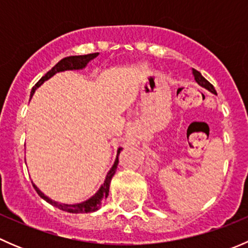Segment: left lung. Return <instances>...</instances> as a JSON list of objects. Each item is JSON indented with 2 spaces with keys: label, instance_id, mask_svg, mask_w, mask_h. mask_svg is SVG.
<instances>
[{
  "label": "left lung",
  "instance_id": "obj_1",
  "mask_svg": "<svg viewBox=\"0 0 248 248\" xmlns=\"http://www.w3.org/2000/svg\"><path fill=\"white\" fill-rule=\"evenodd\" d=\"M192 73H193V76H194V79H196V81L198 82V84L201 85L202 87H204V89L209 90V91H210V92H212V93L217 94V93H216V90H215V87L212 86V85L210 84V82L207 81V80L205 79V78L202 77V74L199 73L198 71H196V69H192Z\"/></svg>",
  "mask_w": 248,
  "mask_h": 248
}]
</instances>
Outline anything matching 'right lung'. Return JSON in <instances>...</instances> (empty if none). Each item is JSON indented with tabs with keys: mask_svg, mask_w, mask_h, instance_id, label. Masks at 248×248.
Listing matches in <instances>:
<instances>
[{
	"mask_svg": "<svg viewBox=\"0 0 248 248\" xmlns=\"http://www.w3.org/2000/svg\"><path fill=\"white\" fill-rule=\"evenodd\" d=\"M99 52H94V54H87V55H79V56H68V57H64L62 59L61 61L57 62L51 69L46 74L44 77L41 78L38 82L32 87V91H31V97L33 96L34 91L43 84L44 81H46L47 79H50L52 76H55L56 73L59 72H64V71H78V69H82L87 66L91 60H93L94 57L98 56ZM122 151V147H119L117 149V155H116V159H115L114 164L112 167L110 168V170L107 174L106 180H104V184L99 187L98 191L94 193V196H92L91 198L87 199V201L79 202V204H73V205H68V204H60V202L52 201L50 199L49 197H46L36 185L33 184L34 189H36L37 193L39 194L41 198H43L44 201L49 202V204L54 205V206L59 207L60 210L62 211H67V212H71V214H87V212H94L101 207L102 202L106 201L109 196V187H110V181H111V177L114 176L115 171L117 169V164H119V155L120 152Z\"/></svg>",
	"mask_w": 248,
	"mask_h": 248,
	"instance_id": "1",
	"label": "right lung"
}]
</instances>
